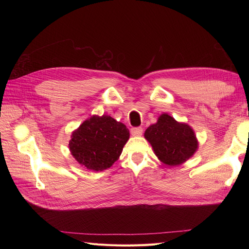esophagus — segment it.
Returning <instances> with one entry per match:
<instances>
[{
  "mask_svg": "<svg viewBox=\"0 0 249 249\" xmlns=\"http://www.w3.org/2000/svg\"><path fill=\"white\" fill-rule=\"evenodd\" d=\"M142 133H143L142 127H133V129H131V134L133 136H141Z\"/></svg>",
  "mask_w": 249,
  "mask_h": 249,
  "instance_id": "obj_1",
  "label": "esophagus"
}]
</instances>
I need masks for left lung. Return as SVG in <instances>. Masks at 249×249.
<instances>
[{"label":"left lung","instance_id":"8db88e82","mask_svg":"<svg viewBox=\"0 0 249 249\" xmlns=\"http://www.w3.org/2000/svg\"><path fill=\"white\" fill-rule=\"evenodd\" d=\"M144 137L152 144L156 156L169 166L187 161L198 145L191 127L178 123L168 114H162L157 124L149 125Z\"/></svg>","mask_w":249,"mask_h":249}]
</instances>
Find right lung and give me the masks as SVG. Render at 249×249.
<instances>
[{"mask_svg":"<svg viewBox=\"0 0 249 249\" xmlns=\"http://www.w3.org/2000/svg\"><path fill=\"white\" fill-rule=\"evenodd\" d=\"M129 137L126 126L114 118L92 116L72 133L70 149L83 166L101 171L118 160Z\"/></svg>","mask_w":249,"mask_h":249,"instance_id":"right-lung-1","label":"right lung"}]
</instances>
